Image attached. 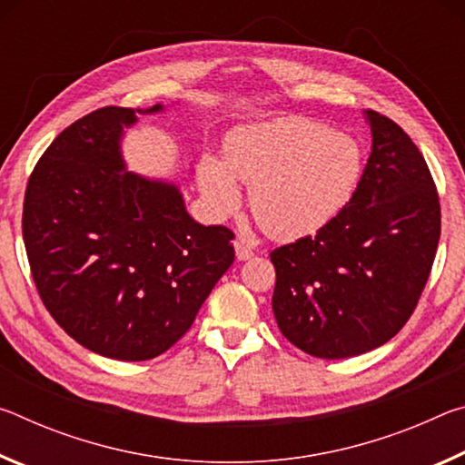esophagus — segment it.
I'll list each match as a JSON object with an SVG mask.
<instances>
[{
  "instance_id": "esophagus-1",
  "label": "esophagus",
  "mask_w": 465,
  "mask_h": 465,
  "mask_svg": "<svg viewBox=\"0 0 465 465\" xmlns=\"http://www.w3.org/2000/svg\"><path fill=\"white\" fill-rule=\"evenodd\" d=\"M233 248H235V258H238V261H248V258L254 256V250H252L248 243H243L242 240H235Z\"/></svg>"
}]
</instances>
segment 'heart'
<instances>
[{
  "label": "heart",
  "instance_id": "1",
  "mask_svg": "<svg viewBox=\"0 0 465 465\" xmlns=\"http://www.w3.org/2000/svg\"><path fill=\"white\" fill-rule=\"evenodd\" d=\"M363 153L355 137L308 119H279L233 129L223 162L203 155L199 186L211 209L232 215L250 186V211L274 240L316 233L355 194Z\"/></svg>",
  "mask_w": 465,
  "mask_h": 465
}]
</instances>
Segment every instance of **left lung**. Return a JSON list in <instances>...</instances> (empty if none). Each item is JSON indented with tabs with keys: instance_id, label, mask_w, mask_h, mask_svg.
<instances>
[{
	"instance_id": "8db88e82",
	"label": "left lung",
	"mask_w": 465,
	"mask_h": 465,
	"mask_svg": "<svg viewBox=\"0 0 465 465\" xmlns=\"http://www.w3.org/2000/svg\"><path fill=\"white\" fill-rule=\"evenodd\" d=\"M363 114L373 139L355 194L316 235L271 252L279 330L318 359L363 355L402 330L440 235L439 194L419 147L388 116Z\"/></svg>"
}]
</instances>
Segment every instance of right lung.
I'll list each match as a JSON object with an SVG mask.
<instances>
[{"instance_id": "add662e5", "label": "right lung", "mask_w": 465, "mask_h": 465, "mask_svg": "<svg viewBox=\"0 0 465 465\" xmlns=\"http://www.w3.org/2000/svg\"><path fill=\"white\" fill-rule=\"evenodd\" d=\"M162 110L106 106L69 124L25 194L22 235L45 308L108 359L166 352L235 256L233 233L196 223L174 183L124 166V129Z\"/></svg>"}]
</instances>
